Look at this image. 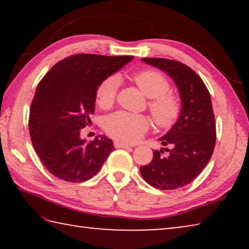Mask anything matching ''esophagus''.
Masks as SVG:
<instances>
[{"instance_id": "obj_1", "label": "esophagus", "mask_w": 249, "mask_h": 249, "mask_svg": "<svg viewBox=\"0 0 249 249\" xmlns=\"http://www.w3.org/2000/svg\"><path fill=\"white\" fill-rule=\"evenodd\" d=\"M114 146L115 148H129V147H132L128 144H125V142H114Z\"/></svg>"}]
</instances>
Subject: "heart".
Masks as SVG:
<instances>
[{"label": "heart", "mask_w": 249, "mask_h": 249, "mask_svg": "<svg viewBox=\"0 0 249 249\" xmlns=\"http://www.w3.org/2000/svg\"><path fill=\"white\" fill-rule=\"evenodd\" d=\"M142 93L149 98L148 107L155 123L159 127L168 128L176 123L181 111L178 95L170 93L169 82L163 74L156 70H142L132 77ZM119 81L116 77H108L100 83L96 90V102L102 108L112 107L116 98ZM149 119L142 114L116 112L104 121V129L108 136L117 142L133 144L149 129Z\"/></svg>", "instance_id": "b5f03b06"}]
</instances>
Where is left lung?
Here are the masks:
<instances>
[{"mask_svg":"<svg viewBox=\"0 0 249 249\" xmlns=\"http://www.w3.org/2000/svg\"><path fill=\"white\" fill-rule=\"evenodd\" d=\"M146 64L165 71L174 80L181 98L177 123L165 136L162 146L154 150L153 160L140 168L146 182L160 190H175L192 182L212 157L216 141L215 119L211 95L204 82L190 67L165 58H142Z\"/></svg>","mask_w":249,"mask_h":249,"instance_id":"left-lung-1","label":"left lung"}]
</instances>
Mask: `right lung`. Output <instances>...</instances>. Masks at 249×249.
<instances>
[{"mask_svg":"<svg viewBox=\"0 0 249 249\" xmlns=\"http://www.w3.org/2000/svg\"><path fill=\"white\" fill-rule=\"evenodd\" d=\"M133 56L79 53L57 62L36 88L29 112V134L37 155L50 174L68 182H83L98 174L114 150L103 135L80 138L94 113L100 83Z\"/></svg>","mask_w":249,"mask_h":249,"instance_id":"obj_1","label":"right lung"}]
</instances>
